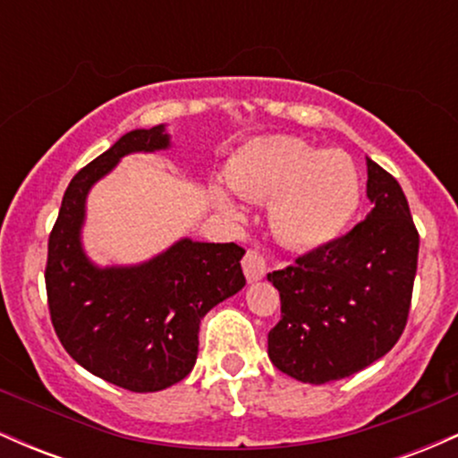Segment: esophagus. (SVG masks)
I'll list each match as a JSON object with an SVG mask.
<instances>
[{
  "instance_id": "34e87169",
  "label": "esophagus",
  "mask_w": 458,
  "mask_h": 458,
  "mask_svg": "<svg viewBox=\"0 0 458 458\" xmlns=\"http://www.w3.org/2000/svg\"><path fill=\"white\" fill-rule=\"evenodd\" d=\"M243 271L247 282H259L267 276L269 267H267V259L256 250H247L245 259H243Z\"/></svg>"
}]
</instances>
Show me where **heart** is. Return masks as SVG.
<instances>
[{
	"mask_svg": "<svg viewBox=\"0 0 458 458\" xmlns=\"http://www.w3.org/2000/svg\"><path fill=\"white\" fill-rule=\"evenodd\" d=\"M225 181L236 196L271 199L273 233L295 250H317L338 239L361 196L360 174L346 152L320 150L291 135L251 140L230 159ZM213 199L228 217L243 215L224 189H215Z\"/></svg>",
	"mask_w": 458,
	"mask_h": 458,
	"instance_id": "b5f03b06",
	"label": "heart"
}]
</instances>
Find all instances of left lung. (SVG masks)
Here are the masks:
<instances>
[{"label": "left lung", "mask_w": 458, "mask_h": 458, "mask_svg": "<svg viewBox=\"0 0 458 458\" xmlns=\"http://www.w3.org/2000/svg\"><path fill=\"white\" fill-rule=\"evenodd\" d=\"M372 208L343 239L267 276L282 318L269 331L277 370L303 383L338 381L377 361L407 325L420 236L401 185L366 159Z\"/></svg>", "instance_id": "obj_1"}]
</instances>
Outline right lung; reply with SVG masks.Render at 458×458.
I'll use <instances>...</instances> for the list:
<instances>
[{"instance_id": "add662e5", "label": "right lung", "mask_w": 458, "mask_h": 458, "mask_svg": "<svg viewBox=\"0 0 458 458\" xmlns=\"http://www.w3.org/2000/svg\"><path fill=\"white\" fill-rule=\"evenodd\" d=\"M172 146L165 124L135 129L72 176L49 234L47 299L66 353L131 392H159L191 372L199 320L245 286L236 243L178 239L140 265L98 267L81 243L86 199L131 152Z\"/></svg>"}]
</instances>
